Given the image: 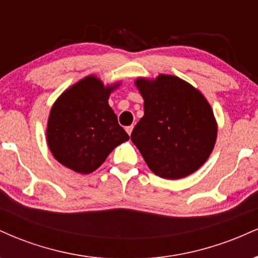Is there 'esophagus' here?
<instances>
[{
  "label": "esophagus",
  "instance_id": "esophagus-1",
  "mask_svg": "<svg viewBox=\"0 0 258 258\" xmlns=\"http://www.w3.org/2000/svg\"><path fill=\"white\" fill-rule=\"evenodd\" d=\"M132 130H133V125H131V126H127V127H126V132L128 133L130 136H131V133H132Z\"/></svg>",
  "mask_w": 258,
  "mask_h": 258
}]
</instances>
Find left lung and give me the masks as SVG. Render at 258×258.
Returning a JSON list of instances; mask_svg holds the SVG:
<instances>
[{"instance_id": "left-lung-1", "label": "left lung", "mask_w": 258, "mask_h": 258, "mask_svg": "<svg viewBox=\"0 0 258 258\" xmlns=\"http://www.w3.org/2000/svg\"><path fill=\"white\" fill-rule=\"evenodd\" d=\"M144 115L131 141L156 176L180 179L206 162L215 148L217 121L204 94L178 76L138 78Z\"/></svg>"}]
</instances>
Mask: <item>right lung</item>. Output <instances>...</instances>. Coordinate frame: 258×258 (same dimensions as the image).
<instances>
[{"label":"right lung","mask_w":258,"mask_h":258,"mask_svg":"<svg viewBox=\"0 0 258 258\" xmlns=\"http://www.w3.org/2000/svg\"><path fill=\"white\" fill-rule=\"evenodd\" d=\"M121 82L104 85L88 75L67 88L49 111L46 139L59 164L78 173L96 171L130 136L109 105L111 92Z\"/></svg>","instance_id":"obj_1"}]
</instances>
